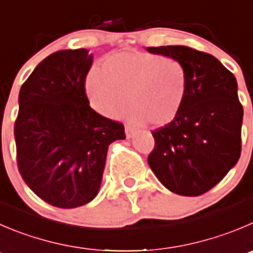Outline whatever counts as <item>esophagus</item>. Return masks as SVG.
<instances>
[{
	"mask_svg": "<svg viewBox=\"0 0 253 253\" xmlns=\"http://www.w3.org/2000/svg\"><path fill=\"white\" fill-rule=\"evenodd\" d=\"M134 134H135V130H134V129L131 128V126L126 125V126H125V135H126V138H128V139L133 138Z\"/></svg>",
	"mask_w": 253,
	"mask_h": 253,
	"instance_id": "obj_1",
	"label": "esophagus"
}]
</instances>
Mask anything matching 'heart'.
<instances>
[{"label":"heart","instance_id":"obj_1","mask_svg":"<svg viewBox=\"0 0 253 253\" xmlns=\"http://www.w3.org/2000/svg\"><path fill=\"white\" fill-rule=\"evenodd\" d=\"M187 86L186 68L179 59L140 50L114 53L89 72L85 81L95 110L113 117L130 102L123 112L125 119L155 126L169 125L179 117Z\"/></svg>","mask_w":253,"mask_h":253}]
</instances>
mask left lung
<instances>
[{
  "label": "left lung",
  "instance_id": "1",
  "mask_svg": "<svg viewBox=\"0 0 253 253\" xmlns=\"http://www.w3.org/2000/svg\"><path fill=\"white\" fill-rule=\"evenodd\" d=\"M186 68L187 97L179 117L154 130L148 163L159 181L182 196H199L225 177L241 155L244 109L235 76L209 53L186 45L148 47Z\"/></svg>",
  "mask_w": 253,
  "mask_h": 253
}]
</instances>
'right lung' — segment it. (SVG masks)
<instances>
[{
	"instance_id": "right-lung-1",
	"label": "right lung",
	"mask_w": 253,
	"mask_h": 253,
	"mask_svg": "<svg viewBox=\"0 0 253 253\" xmlns=\"http://www.w3.org/2000/svg\"><path fill=\"white\" fill-rule=\"evenodd\" d=\"M89 50L64 49L43 59L22 84L14 123L18 170L49 205L83 206L97 196L108 146L125 139L124 125L89 105Z\"/></svg>"
}]
</instances>
